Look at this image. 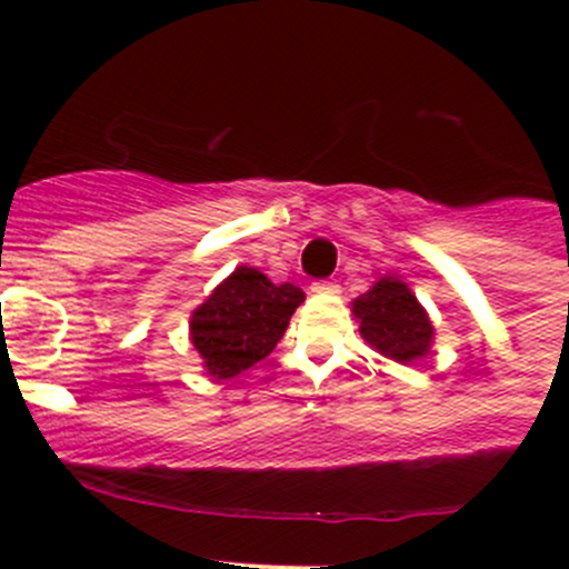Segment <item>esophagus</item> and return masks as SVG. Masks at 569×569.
Here are the masks:
<instances>
[{
	"instance_id": "esophagus-1",
	"label": "esophagus",
	"mask_w": 569,
	"mask_h": 569,
	"mask_svg": "<svg viewBox=\"0 0 569 569\" xmlns=\"http://www.w3.org/2000/svg\"><path fill=\"white\" fill-rule=\"evenodd\" d=\"M311 289L317 291V295H336L338 286L336 283H327V280H319V283H313Z\"/></svg>"
}]
</instances>
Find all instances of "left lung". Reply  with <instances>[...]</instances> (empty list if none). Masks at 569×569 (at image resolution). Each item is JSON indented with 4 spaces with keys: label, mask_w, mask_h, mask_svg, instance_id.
Listing matches in <instances>:
<instances>
[{
    "label": "left lung",
    "mask_w": 569,
    "mask_h": 569,
    "mask_svg": "<svg viewBox=\"0 0 569 569\" xmlns=\"http://www.w3.org/2000/svg\"><path fill=\"white\" fill-rule=\"evenodd\" d=\"M352 317L360 321V336L396 363H416L432 352L435 327L429 313L405 280L386 274L366 295L352 300Z\"/></svg>",
    "instance_id": "obj_1"
}]
</instances>
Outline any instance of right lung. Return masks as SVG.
Returning <instances> with one entry per match:
<instances>
[{
    "mask_svg": "<svg viewBox=\"0 0 569 569\" xmlns=\"http://www.w3.org/2000/svg\"><path fill=\"white\" fill-rule=\"evenodd\" d=\"M306 300L300 286H274L261 269H233L189 317V341L211 380H231L267 358Z\"/></svg>",
    "mask_w": 569,
    "mask_h": 569,
    "instance_id": "obj_1",
    "label": "right lung"
}]
</instances>
